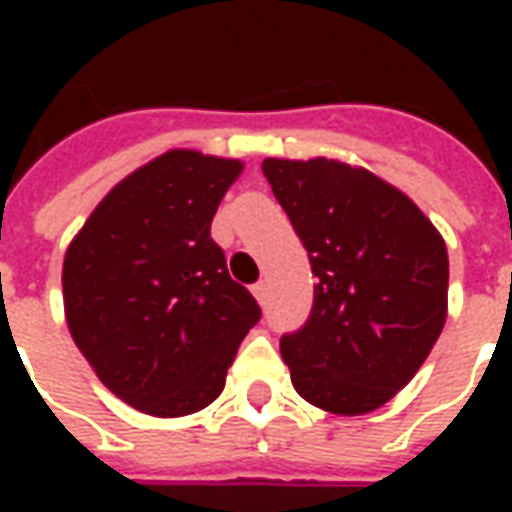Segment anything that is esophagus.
Masks as SVG:
<instances>
[{"instance_id":"obj_1","label":"esophagus","mask_w":512,"mask_h":512,"mask_svg":"<svg viewBox=\"0 0 512 512\" xmlns=\"http://www.w3.org/2000/svg\"><path fill=\"white\" fill-rule=\"evenodd\" d=\"M252 293H255V299L263 304V301H266V282H255V285H252Z\"/></svg>"}]
</instances>
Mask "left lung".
<instances>
[{
	"instance_id": "obj_1",
	"label": "left lung",
	"mask_w": 512,
	"mask_h": 512,
	"mask_svg": "<svg viewBox=\"0 0 512 512\" xmlns=\"http://www.w3.org/2000/svg\"><path fill=\"white\" fill-rule=\"evenodd\" d=\"M263 175L318 277L307 323L279 351L307 403L367 414L414 378L447 318L450 260L403 191L334 158H266Z\"/></svg>"
}]
</instances>
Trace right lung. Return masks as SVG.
<instances>
[{"mask_svg": "<svg viewBox=\"0 0 512 512\" xmlns=\"http://www.w3.org/2000/svg\"><path fill=\"white\" fill-rule=\"evenodd\" d=\"M241 169L235 158L169 150L120 180L65 252L73 343L106 389L153 417H186L222 395L260 321L211 238Z\"/></svg>", "mask_w": 512, "mask_h": 512, "instance_id": "right-lung-1", "label": "right lung"}]
</instances>
